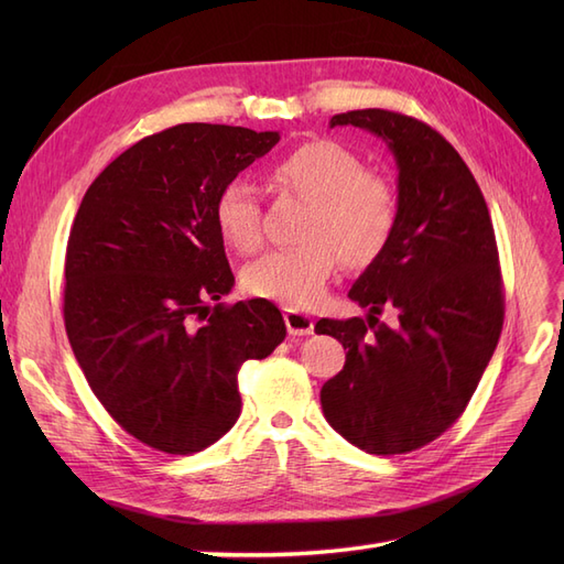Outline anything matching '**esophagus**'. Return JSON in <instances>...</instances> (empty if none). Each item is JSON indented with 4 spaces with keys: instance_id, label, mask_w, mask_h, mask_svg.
I'll return each mask as SVG.
<instances>
[{
    "instance_id": "34e87169",
    "label": "esophagus",
    "mask_w": 564,
    "mask_h": 564,
    "mask_svg": "<svg viewBox=\"0 0 564 564\" xmlns=\"http://www.w3.org/2000/svg\"><path fill=\"white\" fill-rule=\"evenodd\" d=\"M284 324H286V332L292 336H311L315 329V322L311 315H303L292 308L284 311Z\"/></svg>"
}]
</instances>
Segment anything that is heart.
Returning <instances> with one entry per match:
<instances>
[{
  "instance_id": "b5f03b06",
  "label": "heart",
  "mask_w": 564,
  "mask_h": 564,
  "mask_svg": "<svg viewBox=\"0 0 564 564\" xmlns=\"http://www.w3.org/2000/svg\"><path fill=\"white\" fill-rule=\"evenodd\" d=\"M282 193L308 202L301 245L272 249L242 270L249 294L294 308L315 303L338 259L350 268L371 263L388 245L398 220V199L386 178L365 172L362 160L334 141H311L270 169ZM216 230L240 253L261 247V204L253 183L228 181L214 204Z\"/></svg>"
}]
</instances>
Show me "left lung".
<instances>
[{"label": "left lung", "mask_w": 564, "mask_h": 564, "mask_svg": "<svg viewBox=\"0 0 564 564\" xmlns=\"http://www.w3.org/2000/svg\"><path fill=\"white\" fill-rule=\"evenodd\" d=\"M329 127H360L398 164V220L348 296L367 319H319L346 365L322 386L324 419L369 454H406L464 414L503 327L497 237L487 202L458 152L429 124L381 108ZM399 319L387 327L378 315Z\"/></svg>", "instance_id": "obj_1"}]
</instances>
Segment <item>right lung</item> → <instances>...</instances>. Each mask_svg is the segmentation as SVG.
<instances>
[{"instance_id": "add662e5", "label": "right lung", "mask_w": 564, "mask_h": 564, "mask_svg": "<svg viewBox=\"0 0 564 564\" xmlns=\"http://www.w3.org/2000/svg\"><path fill=\"white\" fill-rule=\"evenodd\" d=\"M278 131L178 124L110 162L84 195L65 253L63 317L94 395L122 429L195 454L240 416L237 371L286 327L265 299L216 303L235 284L214 204Z\"/></svg>"}]
</instances>
